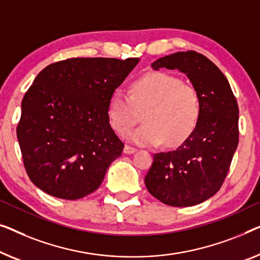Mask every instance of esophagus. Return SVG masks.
<instances>
[{
  "instance_id": "1",
  "label": "esophagus",
  "mask_w": 260,
  "mask_h": 260,
  "mask_svg": "<svg viewBox=\"0 0 260 260\" xmlns=\"http://www.w3.org/2000/svg\"><path fill=\"white\" fill-rule=\"evenodd\" d=\"M137 151V148L133 147V146H129V145H126L125 148H123V152L126 153V154H132V153H134Z\"/></svg>"
}]
</instances>
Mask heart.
I'll return each mask as SVG.
<instances>
[{"instance_id":"1","label":"heart","mask_w":260,"mask_h":260,"mask_svg":"<svg viewBox=\"0 0 260 260\" xmlns=\"http://www.w3.org/2000/svg\"><path fill=\"white\" fill-rule=\"evenodd\" d=\"M142 113L144 125L132 132L129 139L141 145L178 146L198 125L202 98L192 83L165 72H151L131 85L129 94L115 89L108 102L112 128L125 135Z\"/></svg>"}]
</instances>
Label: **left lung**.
<instances>
[{
    "instance_id": "obj_1",
    "label": "left lung",
    "mask_w": 260,
    "mask_h": 260,
    "mask_svg": "<svg viewBox=\"0 0 260 260\" xmlns=\"http://www.w3.org/2000/svg\"><path fill=\"white\" fill-rule=\"evenodd\" d=\"M152 68L187 74L202 98V114L178 148L153 155L145 185L164 204L193 206L214 196L229 173L239 141L238 104L220 69L194 50L158 58Z\"/></svg>"
}]
</instances>
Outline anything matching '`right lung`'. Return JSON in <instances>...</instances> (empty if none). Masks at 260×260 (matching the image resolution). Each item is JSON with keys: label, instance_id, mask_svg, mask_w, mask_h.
Here are the masks:
<instances>
[{"label": "right lung", "instance_id": "right-lung-1", "mask_svg": "<svg viewBox=\"0 0 260 260\" xmlns=\"http://www.w3.org/2000/svg\"><path fill=\"white\" fill-rule=\"evenodd\" d=\"M138 62L72 57L39 73L22 100L16 127L32 184L66 200L99 188L125 147L109 125V99Z\"/></svg>", "mask_w": 260, "mask_h": 260}]
</instances>
